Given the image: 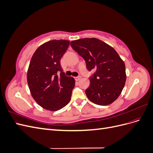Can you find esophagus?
Masks as SVG:
<instances>
[{"label":"esophagus","mask_w":153,"mask_h":153,"mask_svg":"<svg viewBox=\"0 0 153 153\" xmlns=\"http://www.w3.org/2000/svg\"><path fill=\"white\" fill-rule=\"evenodd\" d=\"M81 78H82V76H76V77H75L74 78H75V80L78 81V80H80V79H81Z\"/></svg>","instance_id":"34e87169"}]
</instances>
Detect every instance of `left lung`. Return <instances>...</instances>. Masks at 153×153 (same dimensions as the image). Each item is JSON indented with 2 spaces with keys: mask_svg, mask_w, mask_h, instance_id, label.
Listing matches in <instances>:
<instances>
[{
  "mask_svg": "<svg viewBox=\"0 0 153 153\" xmlns=\"http://www.w3.org/2000/svg\"><path fill=\"white\" fill-rule=\"evenodd\" d=\"M70 45L85 60L87 70L95 71L85 90L88 99L98 105L113 103L121 94L126 80L125 64L116 51L96 38L72 41Z\"/></svg>",
  "mask_w": 153,
  "mask_h": 153,
  "instance_id": "left-lung-1",
  "label": "left lung"
}]
</instances>
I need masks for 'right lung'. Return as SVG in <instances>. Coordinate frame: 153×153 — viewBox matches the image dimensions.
<instances>
[{"mask_svg":"<svg viewBox=\"0 0 153 153\" xmlns=\"http://www.w3.org/2000/svg\"><path fill=\"white\" fill-rule=\"evenodd\" d=\"M69 45L68 40H52L41 45L30 60L27 82L32 96L45 109L57 111L71 100L75 79L67 76L61 59Z\"/></svg>","mask_w":153,"mask_h":153,"instance_id":"add662e5","label":"right lung"}]
</instances>
